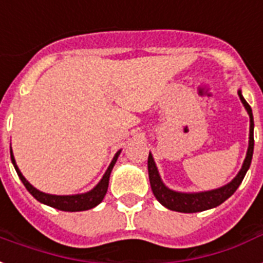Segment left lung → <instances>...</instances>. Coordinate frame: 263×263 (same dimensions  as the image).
Returning <instances> with one entry per match:
<instances>
[{
  "label": "left lung",
  "instance_id": "8db88e82",
  "mask_svg": "<svg viewBox=\"0 0 263 263\" xmlns=\"http://www.w3.org/2000/svg\"><path fill=\"white\" fill-rule=\"evenodd\" d=\"M239 97L244 107L247 109L248 115H250V142H248L247 156L244 159L243 167L239 172V174L235 177V180L229 182L228 185L222 188L214 189V191H209V192H200V193H181L174 192L167 186H164L162 182L158 173V168L155 166L154 158L149 154L148 156V173H149V182L152 192L155 197L159 200L160 204H163L166 209L173 210V211H178V213H199V211H204V210L214 209L217 205L229 199V197L236 192V189L239 188L241 184L246 173L250 168L252 159V152H254V118H252L251 107L244 100L241 96V91L239 90Z\"/></svg>",
  "mask_w": 263,
  "mask_h": 263
}]
</instances>
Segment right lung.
<instances>
[{"mask_svg":"<svg viewBox=\"0 0 263 263\" xmlns=\"http://www.w3.org/2000/svg\"><path fill=\"white\" fill-rule=\"evenodd\" d=\"M121 154V151L118 152L115 156H114L112 162L109 164V167L107 168V172L104 174V177L101 178L99 184L96 185L95 189H91L90 192L87 193H82V195H72V196H58V195H49V193H44L35 189L32 186L30 182H28L26 178L23 177V174L20 173L19 167L16 166L15 158H13V154H12L11 149V159L12 163L15 166L16 173H17V176L22 180V182L24 184L26 189H27L28 192L31 193L32 196L35 197L36 200L41 201V203H44L46 205H50V207H53V209L62 210V211H85V210H90L93 207H96L97 204H100L101 201H103L104 196H105V193H107V189H108V181H109V174L112 172V167L115 162H117L118 156Z\"/></svg>","mask_w":263,"mask_h":263,"instance_id":"add662e5","label":"right lung"}]
</instances>
